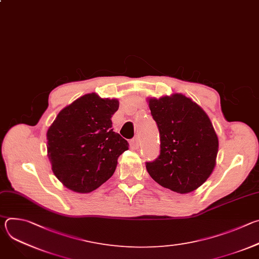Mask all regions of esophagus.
<instances>
[{"label":"esophagus","mask_w":259,"mask_h":259,"mask_svg":"<svg viewBox=\"0 0 259 259\" xmlns=\"http://www.w3.org/2000/svg\"><path fill=\"white\" fill-rule=\"evenodd\" d=\"M130 145H131L132 149H134V150L139 149V146H140V139H139V137L135 136L134 138H132L130 140Z\"/></svg>","instance_id":"esophagus-1"}]
</instances>
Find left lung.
I'll list each match as a JSON object with an SVG mask.
<instances>
[{
	"label": "left lung",
	"instance_id": "obj_1",
	"mask_svg": "<svg viewBox=\"0 0 259 259\" xmlns=\"http://www.w3.org/2000/svg\"><path fill=\"white\" fill-rule=\"evenodd\" d=\"M151 114L161 140L159 157L146 170L160 186L179 194L195 190L211 175L218 138L203 108L182 94L150 98Z\"/></svg>",
	"mask_w": 259,
	"mask_h": 259
}]
</instances>
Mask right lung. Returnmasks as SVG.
I'll use <instances>...</instances> for the list:
<instances>
[{
  "label": "right lung",
  "mask_w": 259,
  "mask_h": 259,
  "mask_svg": "<svg viewBox=\"0 0 259 259\" xmlns=\"http://www.w3.org/2000/svg\"><path fill=\"white\" fill-rule=\"evenodd\" d=\"M117 99L86 94L60 110L47 131L52 171L67 189L90 193L114 174L129 143L114 132Z\"/></svg>",
  "instance_id": "obj_1"
}]
</instances>
